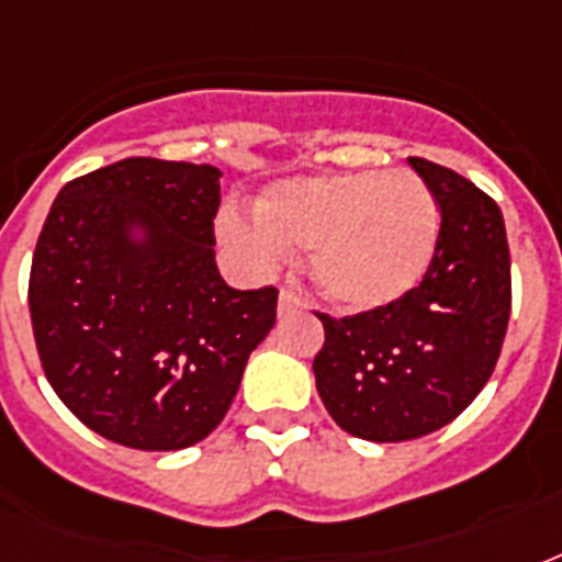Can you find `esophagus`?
<instances>
[{"instance_id":"34e87169","label":"esophagus","mask_w":562,"mask_h":562,"mask_svg":"<svg viewBox=\"0 0 562 562\" xmlns=\"http://www.w3.org/2000/svg\"><path fill=\"white\" fill-rule=\"evenodd\" d=\"M303 303H300V297L294 294L291 289H282L280 291V315H289V312H294V308H300Z\"/></svg>"}]
</instances>
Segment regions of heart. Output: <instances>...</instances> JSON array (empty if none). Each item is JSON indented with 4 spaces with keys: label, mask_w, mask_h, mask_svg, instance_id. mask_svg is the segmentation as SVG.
Returning a JSON list of instances; mask_svg holds the SVG:
<instances>
[{
    "label": "heart",
    "mask_w": 562,
    "mask_h": 562,
    "mask_svg": "<svg viewBox=\"0 0 562 562\" xmlns=\"http://www.w3.org/2000/svg\"><path fill=\"white\" fill-rule=\"evenodd\" d=\"M435 194L414 171H344L277 183L256 215L224 210V245L254 271H271L289 247L308 250L312 280L350 312L391 306L431 265L437 245Z\"/></svg>",
    "instance_id": "b5f03b06"
}]
</instances>
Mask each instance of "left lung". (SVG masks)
I'll return each mask as SVG.
<instances>
[{"label":"left lung","instance_id":"obj_1","mask_svg":"<svg viewBox=\"0 0 562 562\" xmlns=\"http://www.w3.org/2000/svg\"><path fill=\"white\" fill-rule=\"evenodd\" d=\"M440 210L423 280L391 306L333 317L317 393L350 435L400 443L452 423L496 370L510 317V250L496 201L458 171L408 157Z\"/></svg>","mask_w":562,"mask_h":562}]
</instances>
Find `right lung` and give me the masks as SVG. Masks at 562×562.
I'll return each instance as SVG.
<instances>
[{
	"mask_svg": "<svg viewBox=\"0 0 562 562\" xmlns=\"http://www.w3.org/2000/svg\"><path fill=\"white\" fill-rule=\"evenodd\" d=\"M221 171L127 157L69 180L40 229L29 312L48 384L113 443L169 452L212 435L277 321L273 285L215 268ZM127 223L149 238L134 246Z\"/></svg>",
	"mask_w": 562,
	"mask_h": 562,
	"instance_id": "1",
	"label": "right lung"
}]
</instances>
